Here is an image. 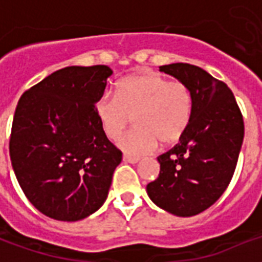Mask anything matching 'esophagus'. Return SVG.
Segmentation results:
<instances>
[{"instance_id":"obj_1","label":"esophagus","mask_w":262,"mask_h":262,"mask_svg":"<svg viewBox=\"0 0 262 262\" xmlns=\"http://www.w3.org/2000/svg\"><path fill=\"white\" fill-rule=\"evenodd\" d=\"M123 161L130 163V164H136V163L140 161V159H139V157H132V156H127V154H123Z\"/></svg>"}]
</instances>
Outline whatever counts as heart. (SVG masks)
Instances as JSON below:
<instances>
[{"instance_id": "1", "label": "heart", "mask_w": 262, "mask_h": 262, "mask_svg": "<svg viewBox=\"0 0 262 262\" xmlns=\"http://www.w3.org/2000/svg\"><path fill=\"white\" fill-rule=\"evenodd\" d=\"M95 111L105 135L118 140L135 116V130L119 140L129 156L153 153L160 140L178 142L187 132L193 114L192 90L182 81H171L157 73H139L116 84V95L103 94Z\"/></svg>"}]
</instances>
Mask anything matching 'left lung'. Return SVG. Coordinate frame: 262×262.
I'll list each match as a JSON object with an SVG mask.
<instances>
[{
  "label": "left lung",
  "mask_w": 262,
  "mask_h": 262,
  "mask_svg": "<svg viewBox=\"0 0 262 262\" xmlns=\"http://www.w3.org/2000/svg\"><path fill=\"white\" fill-rule=\"evenodd\" d=\"M160 71L192 90L193 114L180 143L157 157L159 178L148 184L147 195L170 213L193 216L230 184L244 137L243 115L230 88L201 67L174 63Z\"/></svg>",
  "instance_id": "obj_1"
}]
</instances>
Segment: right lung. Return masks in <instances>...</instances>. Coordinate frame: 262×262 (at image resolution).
Returning a JSON list of instances; mask_svg holds the SVG:
<instances>
[{
  "label": "right lung",
  "instance_id": "1",
  "mask_svg": "<svg viewBox=\"0 0 262 262\" xmlns=\"http://www.w3.org/2000/svg\"><path fill=\"white\" fill-rule=\"evenodd\" d=\"M108 66H70L24 92L15 109L9 157L25 196L49 217L75 222L108 196L122 151L95 111Z\"/></svg>",
  "mask_w": 262,
  "mask_h": 262
}]
</instances>
